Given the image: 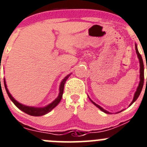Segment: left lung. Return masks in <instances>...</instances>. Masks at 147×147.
Returning <instances> with one entry per match:
<instances>
[{
  "label": "left lung",
  "mask_w": 147,
  "mask_h": 147,
  "mask_svg": "<svg viewBox=\"0 0 147 147\" xmlns=\"http://www.w3.org/2000/svg\"><path fill=\"white\" fill-rule=\"evenodd\" d=\"M135 49H136V53H137L138 58H139V62H140V67H141V68H140V83H139V86H138L137 90H136V93H135L134 97V99H133V101H132V102L131 103L130 106L131 105V104H133V103L134 102V101H136V99H137L138 97H139V96L140 95L141 91H142V88H143V85H144V63H143V60H142V56H141L140 53H139V51H138V49H137V46H136V44H135ZM90 100H91V99H90ZM91 101L93 103V104H94V105L96 106V107H98V108L100 110H101V111H104V112L107 113V114H109V112H108V111H106V110H104V109L101 108V107H100V106H98V104H95V103H94V101H91Z\"/></svg>",
  "instance_id": "obj_1"
}]
</instances>
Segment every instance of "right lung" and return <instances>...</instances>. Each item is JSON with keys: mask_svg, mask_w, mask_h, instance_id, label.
<instances>
[{"mask_svg": "<svg viewBox=\"0 0 147 147\" xmlns=\"http://www.w3.org/2000/svg\"><path fill=\"white\" fill-rule=\"evenodd\" d=\"M70 75L71 74H69L68 76H66L64 78V79L61 81V86H60V92H59V96H58L57 98H56V100H55L54 101H53L51 104H50L49 105H48L47 107H43V108H34V107H27V106H25V105H23V104H20V103H18V101H16V100L13 98L12 96L10 94L9 91H8V88H7L5 80H4V85H5V90H6V92H7V94H8L9 98H11V101L13 102V104H15V105L16 106L18 109H21V111H23L24 112L26 113V114H29V115H30V116L39 117V116H43V115H44V114H46L47 113L50 112V111H51L53 108H55V107H56V106L59 104V103L60 102L61 100L62 96H63L64 84H65V83H66V80L68 79V78L70 76Z\"/></svg>", "mask_w": 147, "mask_h": 147, "instance_id": "right-lung-1", "label": "right lung"}]
</instances>
